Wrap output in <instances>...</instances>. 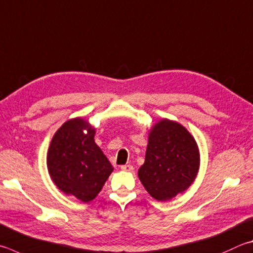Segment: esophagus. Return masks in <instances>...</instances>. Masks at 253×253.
Wrapping results in <instances>:
<instances>
[{"mask_svg": "<svg viewBox=\"0 0 253 253\" xmlns=\"http://www.w3.org/2000/svg\"><path fill=\"white\" fill-rule=\"evenodd\" d=\"M121 169L124 171H132L134 170V167L131 165H123V166H121Z\"/></svg>", "mask_w": 253, "mask_h": 253, "instance_id": "obj_1", "label": "esophagus"}]
</instances>
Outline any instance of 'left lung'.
<instances>
[{"instance_id":"obj_1","label":"left lung","mask_w":253,"mask_h":253,"mask_svg":"<svg viewBox=\"0 0 253 253\" xmlns=\"http://www.w3.org/2000/svg\"><path fill=\"white\" fill-rule=\"evenodd\" d=\"M199 160L198 146L190 132L180 124L164 119L150 130L138 177L153 198L170 200L194 182Z\"/></svg>"}]
</instances>
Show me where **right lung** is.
Returning <instances> with one entry per match:
<instances>
[{"instance_id": "add662e5", "label": "right lung", "mask_w": 253, "mask_h": 253, "mask_svg": "<svg viewBox=\"0 0 253 253\" xmlns=\"http://www.w3.org/2000/svg\"><path fill=\"white\" fill-rule=\"evenodd\" d=\"M94 136L95 129L84 119H71L55 132L47 154L48 172L55 185L83 203L99 194L114 170Z\"/></svg>"}]
</instances>
